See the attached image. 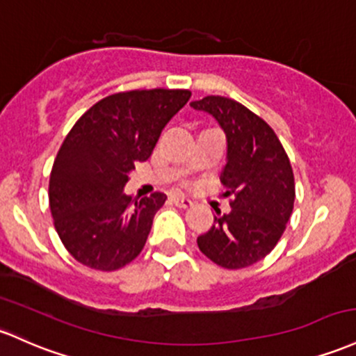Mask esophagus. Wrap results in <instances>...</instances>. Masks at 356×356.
<instances>
[{
	"instance_id": "34e87169",
	"label": "esophagus",
	"mask_w": 356,
	"mask_h": 356,
	"mask_svg": "<svg viewBox=\"0 0 356 356\" xmlns=\"http://www.w3.org/2000/svg\"><path fill=\"white\" fill-rule=\"evenodd\" d=\"M172 202H174L177 208H189V206H193V201L184 196H172Z\"/></svg>"
}]
</instances>
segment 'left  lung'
<instances>
[{
  "instance_id": "left-lung-1",
  "label": "left lung",
  "mask_w": 356,
  "mask_h": 356,
  "mask_svg": "<svg viewBox=\"0 0 356 356\" xmlns=\"http://www.w3.org/2000/svg\"><path fill=\"white\" fill-rule=\"evenodd\" d=\"M225 130L228 162L221 174L232 211H216L197 247L222 268H245L272 252L294 209V172L275 131L248 108L225 96L193 101Z\"/></svg>"
}]
</instances>
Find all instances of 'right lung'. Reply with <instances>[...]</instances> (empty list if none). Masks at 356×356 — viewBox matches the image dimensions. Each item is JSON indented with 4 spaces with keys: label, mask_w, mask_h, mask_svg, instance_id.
<instances>
[{
    "label": "right lung",
    "mask_w": 356,
    "mask_h": 356,
    "mask_svg": "<svg viewBox=\"0 0 356 356\" xmlns=\"http://www.w3.org/2000/svg\"><path fill=\"white\" fill-rule=\"evenodd\" d=\"M189 97V89L116 92L92 104L65 136L50 172L49 202L57 235L79 264L118 270L145 247L167 196H124L123 187Z\"/></svg>",
    "instance_id": "add662e5"
}]
</instances>
